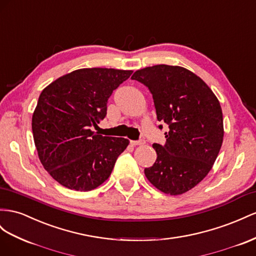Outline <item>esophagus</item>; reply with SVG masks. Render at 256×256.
Here are the masks:
<instances>
[{"instance_id":"obj_1","label":"esophagus","mask_w":256,"mask_h":256,"mask_svg":"<svg viewBox=\"0 0 256 256\" xmlns=\"http://www.w3.org/2000/svg\"><path fill=\"white\" fill-rule=\"evenodd\" d=\"M130 143L132 145H143L145 143L144 140H139V141H130Z\"/></svg>"}]
</instances>
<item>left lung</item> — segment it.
Listing matches in <instances>:
<instances>
[{
  "mask_svg": "<svg viewBox=\"0 0 256 256\" xmlns=\"http://www.w3.org/2000/svg\"><path fill=\"white\" fill-rule=\"evenodd\" d=\"M131 78L150 89L157 120L169 126L166 144H153L157 158L144 169L145 176L164 194H184L209 174L222 146L220 102L202 78L182 66H148Z\"/></svg>",
  "mask_w": 256,
  "mask_h": 256,
  "instance_id": "left-lung-1",
  "label": "left lung"
}]
</instances>
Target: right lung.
<instances>
[{
    "label": "right lung",
    "instance_id": "obj_1",
    "mask_svg": "<svg viewBox=\"0 0 256 256\" xmlns=\"http://www.w3.org/2000/svg\"><path fill=\"white\" fill-rule=\"evenodd\" d=\"M131 74V70L80 68L40 92L32 116L33 139L43 167L62 186L88 192L111 176L129 140L103 136L92 128L104 118L108 98Z\"/></svg>",
    "mask_w": 256,
    "mask_h": 256
}]
</instances>
